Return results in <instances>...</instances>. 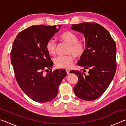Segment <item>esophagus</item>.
Masks as SVG:
<instances>
[{"mask_svg": "<svg viewBox=\"0 0 126 126\" xmlns=\"http://www.w3.org/2000/svg\"><path fill=\"white\" fill-rule=\"evenodd\" d=\"M69 72H70L69 70H68V69H66V72H67V74H69Z\"/></svg>", "mask_w": 126, "mask_h": 126, "instance_id": "esophagus-1", "label": "esophagus"}]
</instances>
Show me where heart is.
Returning <instances> with one entry per match:
<instances>
[{"instance_id":"heart-1","label":"heart","mask_w":126,"mask_h":126,"mask_svg":"<svg viewBox=\"0 0 126 126\" xmlns=\"http://www.w3.org/2000/svg\"><path fill=\"white\" fill-rule=\"evenodd\" d=\"M61 41L68 44L67 50L68 55L59 56L54 59L55 67L58 68L68 69L72 67L74 61V55L77 58H80L84 54L87 49L86 42L78 40L76 34L71 31H65L59 36ZM46 49L49 54L53 55L56 53V44L54 40H49L46 43Z\"/></svg>"}]
</instances>
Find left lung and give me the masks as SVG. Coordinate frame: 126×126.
<instances>
[{
    "mask_svg": "<svg viewBox=\"0 0 126 126\" xmlns=\"http://www.w3.org/2000/svg\"><path fill=\"white\" fill-rule=\"evenodd\" d=\"M71 29L83 33L86 38V50L78 65L89 69L88 75L79 71L70 72L78 78L74 93L84 101H93L103 94L114 76L116 43L107 30L97 23L73 24Z\"/></svg>",
    "mask_w": 126,
    "mask_h": 126,
    "instance_id": "obj_1",
    "label": "left lung"
}]
</instances>
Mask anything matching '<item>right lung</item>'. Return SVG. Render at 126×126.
<instances>
[{"label":"right lung","instance_id":"1","mask_svg":"<svg viewBox=\"0 0 126 126\" xmlns=\"http://www.w3.org/2000/svg\"><path fill=\"white\" fill-rule=\"evenodd\" d=\"M59 30L56 25H33L20 32L13 43L10 58L17 83L35 102L43 103L54 98L67 75L64 69L48 71L53 63L46 44Z\"/></svg>","mask_w":126,"mask_h":126}]
</instances>
